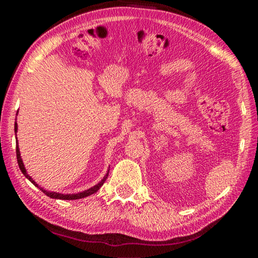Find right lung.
<instances>
[{"label":"right lung","instance_id":"right-lung-1","mask_svg":"<svg viewBox=\"0 0 258 258\" xmlns=\"http://www.w3.org/2000/svg\"><path fill=\"white\" fill-rule=\"evenodd\" d=\"M17 130H18V127H17V123L15 124V132L17 133ZM16 152H17V161H18V165H19V168H20V171L23 172V174L24 175L28 178V180L33 183V184L35 185V186H37L38 189H40L41 191H43L44 192V194L46 195V196H49L50 198H53V199H62V200H76V199H82V198H85V197H87V196H91V195H93V194H95V192H97L100 187H101L102 185H103V183H104V181H106V178L108 177V174H109V169H108V173L106 174V175H104V177L102 178L101 181H100L97 185H94V186H92V187H90L89 190H85V191H83V192H80V194H73V195H62V194H58V192H50V191H46V190H44L43 189V187H41V186H38V184L36 182H35L32 177H30L28 174H27V172H26V168H25V166H24V163H23V160H21V157H20V151H19V147H18V142H17V147H16Z\"/></svg>","mask_w":258,"mask_h":258}]
</instances>
